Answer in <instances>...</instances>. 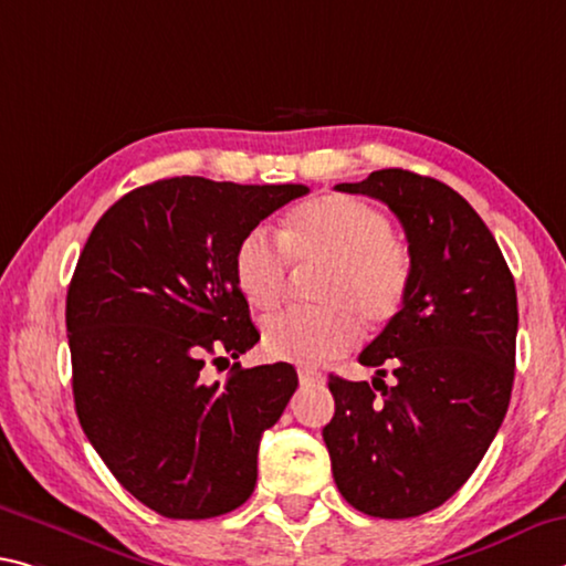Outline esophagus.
Returning a JSON list of instances; mask_svg holds the SVG:
<instances>
[{
  "label": "esophagus",
  "instance_id": "obj_1",
  "mask_svg": "<svg viewBox=\"0 0 566 566\" xmlns=\"http://www.w3.org/2000/svg\"><path fill=\"white\" fill-rule=\"evenodd\" d=\"M300 385L302 388H312V385H322L325 382V375L322 373H317V370H312V367H300Z\"/></svg>",
  "mask_w": 566,
  "mask_h": 566
}]
</instances>
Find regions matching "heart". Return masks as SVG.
<instances>
[{
    "mask_svg": "<svg viewBox=\"0 0 566 566\" xmlns=\"http://www.w3.org/2000/svg\"><path fill=\"white\" fill-rule=\"evenodd\" d=\"M280 239L282 247L259 227L237 249L234 280L251 307L269 312L284 300L286 259L294 266H322L325 274L312 290L319 307L290 310L264 322L262 347L272 360L319 365L343 355L360 335V319L370 329L382 327L406 302L410 251L373 206L319 196L284 221Z\"/></svg>",
    "mask_w": 566,
    "mask_h": 566,
    "instance_id": "obj_1",
    "label": "heart"
}]
</instances>
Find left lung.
I'll return each instance as SVG.
<instances>
[{"instance_id":"1","label":"left lung","mask_w":566,"mask_h":566,"mask_svg":"<svg viewBox=\"0 0 566 566\" xmlns=\"http://www.w3.org/2000/svg\"><path fill=\"white\" fill-rule=\"evenodd\" d=\"M335 188L388 203L406 229L412 276L398 315L357 357L375 367L373 385L329 375L335 416L322 438L332 476L367 516H420L469 481L504 423L514 276L471 203L436 178L382 168Z\"/></svg>"}]
</instances>
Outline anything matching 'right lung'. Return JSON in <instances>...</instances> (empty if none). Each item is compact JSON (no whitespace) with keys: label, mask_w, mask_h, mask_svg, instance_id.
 I'll return each instance as SVG.
<instances>
[{"label":"right lung","mask_w":566,"mask_h":566,"mask_svg":"<svg viewBox=\"0 0 566 566\" xmlns=\"http://www.w3.org/2000/svg\"><path fill=\"white\" fill-rule=\"evenodd\" d=\"M307 191L164 178L125 193L87 237L65 310L75 410L120 486L160 516L229 514L256 486L259 441L297 373L234 363L223 385L201 373L206 357L237 360L259 343L234 254Z\"/></svg>","instance_id":"1"}]
</instances>
